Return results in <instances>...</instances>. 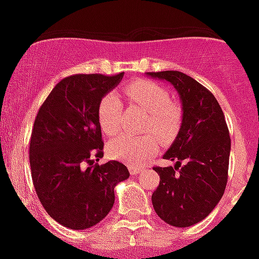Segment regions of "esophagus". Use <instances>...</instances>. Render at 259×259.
Segmentation results:
<instances>
[{
    "label": "esophagus",
    "mask_w": 259,
    "mask_h": 259,
    "mask_svg": "<svg viewBox=\"0 0 259 259\" xmlns=\"http://www.w3.org/2000/svg\"><path fill=\"white\" fill-rule=\"evenodd\" d=\"M129 170H130V173L133 175V176H136V175H138V173L141 172L142 169H141V168H137V166H130Z\"/></svg>",
    "instance_id": "esophagus-1"
}]
</instances>
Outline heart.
Here are the masks:
<instances>
[{"instance_id": "1", "label": "heart", "mask_w": 259, "mask_h": 259, "mask_svg": "<svg viewBox=\"0 0 259 259\" xmlns=\"http://www.w3.org/2000/svg\"><path fill=\"white\" fill-rule=\"evenodd\" d=\"M126 97L130 102L148 110L145 130H153L162 140L176 134L180 126V109L169 101L165 89L149 80H137L127 84ZM98 121L106 136H115L122 126V103L115 93L106 94L98 106ZM160 142L152 133L144 136H119L110 142L107 149L111 157L129 165L140 166L158 152Z\"/></svg>"}]
</instances>
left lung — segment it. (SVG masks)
I'll use <instances>...</instances> for the list:
<instances>
[{
	"mask_svg": "<svg viewBox=\"0 0 259 259\" xmlns=\"http://www.w3.org/2000/svg\"><path fill=\"white\" fill-rule=\"evenodd\" d=\"M146 75L170 83L183 111L177 137L162 156L176 164L154 168L160 184L152 204L165 223L189 227L208 217L225 193L231 150L225 114L208 90L180 71Z\"/></svg>",
	"mask_w": 259,
	"mask_h": 259,
	"instance_id": "left-lung-1",
	"label": "left lung"
}]
</instances>
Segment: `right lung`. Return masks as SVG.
I'll return each instance as SVG.
<instances>
[{"label": "right lung", "mask_w": 259, "mask_h": 259, "mask_svg": "<svg viewBox=\"0 0 259 259\" xmlns=\"http://www.w3.org/2000/svg\"><path fill=\"white\" fill-rule=\"evenodd\" d=\"M122 78L123 72L64 78L34 119L29 144L34 189L48 215L68 229L99 223L113 207L115 185L130 176L119 161L95 164L103 157L98 106Z\"/></svg>", "instance_id": "add662e5"}]
</instances>
